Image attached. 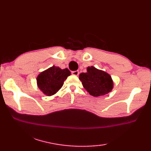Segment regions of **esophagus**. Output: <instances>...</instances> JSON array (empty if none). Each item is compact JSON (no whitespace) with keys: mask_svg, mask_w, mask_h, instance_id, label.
I'll return each instance as SVG.
<instances>
[{"mask_svg":"<svg viewBox=\"0 0 151 151\" xmlns=\"http://www.w3.org/2000/svg\"><path fill=\"white\" fill-rule=\"evenodd\" d=\"M72 75L74 76H78L79 75V71L78 70H75V71H73Z\"/></svg>","mask_w":151,"mask_h":151,"instance_id":"obj_1","label":"esophagus"}]
</instances>
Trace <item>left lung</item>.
<instances>
[{
	"mask_svg": "<svg viewBox=\"0 0 151 151\" xmlns=\"http://www.w3.org/2000/svg\"><path fill=\"white\" fill-rule=\"evenodd\" d=\"M79 79L83 87L93 97L108 94L114 88V82L111 76L93 66L88 67L87 72L80 74Z\"/></svg>",
	"mask_w": 151,
	"mask_h": 151,
	"instance_id": "1",
	"label": "left lung"
}]
</instances>
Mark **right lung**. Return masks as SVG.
<instances>
[{
  "label": "right lung",
  "instance_id": "1",
  "mask_svg": "<svg viewBox=\"0 0 151 151\" xmlns=\"http://www.w3.org/2000/svg\"><path fill=\"white\" fill-rule=\"evenodd\" d=\"M69 75L70 72L68 69H62L53 65L38 75L37 87L45 95H53L62 87L64 81Z\"/></svg>",
  "mask_w": 151,
  "mask_h": 151
}]
</instances>
